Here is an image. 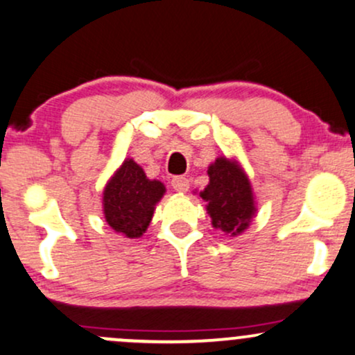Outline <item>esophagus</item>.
Wrapping results in <instances>:
<instances>
[{
	"instance_id": "esophagus-1",
	"label": "esophagus",
	"mask_w": 355,
	"mask_h": 355,
	"mask_svg": "<svg viewBox=\"0 0 355 355\" xmlns=\"http://www.w3.org/2000/svg\"><path fill=\"white\" fill-rule=\"evenodd\" d=\"M172 187L173 190L180 191V193H185V191H189L190 189V180L187 177H173Z\"/></svg>"
}]
</instances>
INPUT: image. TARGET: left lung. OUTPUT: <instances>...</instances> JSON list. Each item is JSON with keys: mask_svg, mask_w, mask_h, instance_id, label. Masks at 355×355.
Wrapping results in <instances>:
<instances>
[{"mask_svg": "<svg viewBox=\"0 0 355 355\" xmlns=\"http://www.w3.org/2000/svg\"><path fill=\"white\" fill-rule=\"evenodd\" d=\"M210 183L200 197L207 202L215 229L225 235L242 234L255 214L254 195L243 170L227 158H217L209 166Z\"/></svg>", "mask_w": 355, "mask_h": 355, "instance_id": "1", "label": "left lung"}]
</instances>
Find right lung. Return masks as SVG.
<instances>
[{
  "label": "right lung",
  "mask_w": 355,
  "mask_h": 355,
  "mask_svg": "<svg viewBox=\"0 0 355 355\" xmlns=\"http://www.w3.org/2000/svg\"><path fill=\"white\" fill-rule=\"evenodd\" d=\"M164 193V183L148 180L140 165L125 160L103 191L105 218L118 234L140 237L153 217L155 203Z\"/></svg>",
  "instance_id": "right-lung-1"
}]
</instances>
